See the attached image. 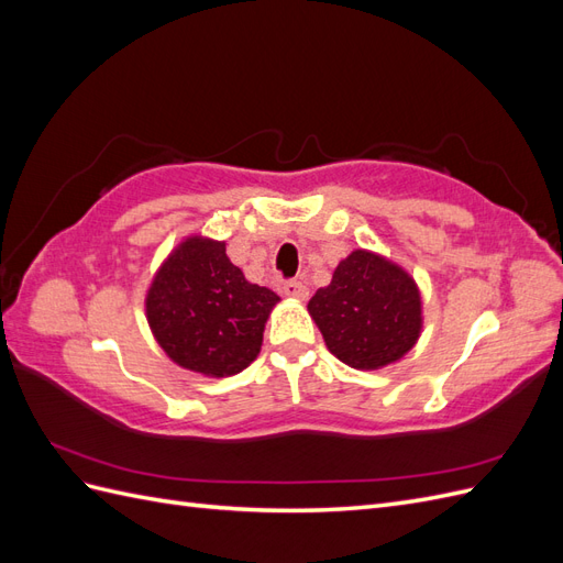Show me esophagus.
<instances>
[{
	"instance_id": "esophagus-1",
	"label": "esophagus",
	"mask_w": 563,
	"mask_h": 563,
	"mask_svg": "<svg viewBox=\"0 0 563 563\" xmlns=\"http://www.w3.org/2000/svg\"><path fill=\"white\" fill-rule=\"evenodd\" d=\"M284 296L302 302V300H308L310 291H308V286L300 284V282H286V284H284Z\"/></svg>"
}]
</instances>
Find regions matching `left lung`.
<instances>
[{"mask_svg": "<svg viewBox=\"0 0 563 563\" xmlns=\"http://www.w3.org/2000/svg\"><path fill=\"white\" fill-rule=\"evenodd\" d=\"M308 312L329 352L356 371H380L404 360L424 323L411 272L368 249H354L338 263Z\"/></svg>", "mask_w": 563, "mask_h": 563, "instance_id": "1", "label": "left lung"}]
</instances>
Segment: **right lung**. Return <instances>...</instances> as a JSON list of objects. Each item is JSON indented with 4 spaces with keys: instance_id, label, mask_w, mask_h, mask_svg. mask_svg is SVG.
Listing matches in <instances>:
<instances>
[{
    "instance_id": "add662e5",
    "label": "right lung",
    "mask_w": 563,
    "mask_h": 563,
    "mask_svg": "<svg viewBox=\"0 0 563 563\" xmlns=\"http://www.w3.org/2000/svg\"><path fill=\"white\" fill-rule=\"evenodd\" d=\"M279 300L232 265L225 242L187 234L152 277L145 317L174 364L228 378L261 354L265 323Z\"/></svg>"
}]
</instances>
